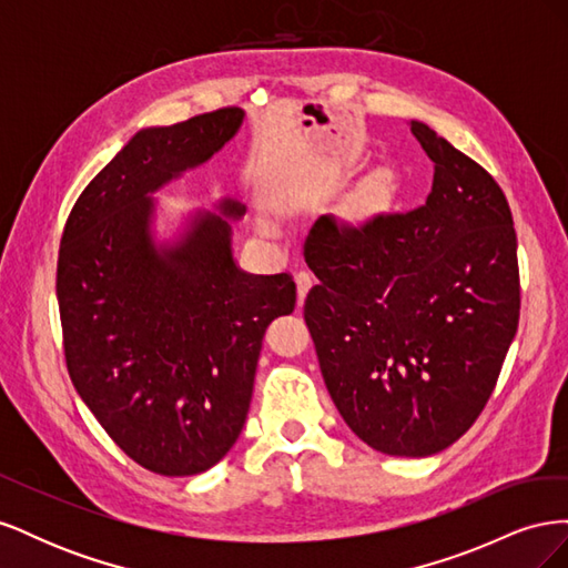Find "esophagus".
<instances>
[{
	"label": "esophagus",
	"instance_id": "esophagus-1",
	"mask_svg": "<svg viewBox=\"0 0 568 568\" xmlns=\"http://www.w3.org/2000/svg\"><path fill=\"white\" fill-rule=\"evenodd\" d=\"M294 280H296V291H298V305H301V303L305 301L307 288L313 286V280H315V277H313V272H311V270H303V267H301V270L296 272V277H294Z\"/></svg>",
	"mask_w": 568,
	"mask_h": 568
}]
</instances>
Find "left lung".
Masks as SVG:
<instances>
[{
  "label": "left lung",
  "mask_w": 568,
  "mask_h": 568,
  "mask_svg": "<svg viewBox=\"0 0 568 568\" xmlns=\"http://www.w3.org/2000/svg\"><path fill=\"white\" fill-rule=\"evenodd\" d=\"M409 130L434 161L432 192L357 225L322 215L303 246L320 280L303 315L351 432L384 455L428 457L484 412L521 296L500 184L428 125Z\"/></svg>",
  "instance_id": "8db88e82"
}]
</instances>
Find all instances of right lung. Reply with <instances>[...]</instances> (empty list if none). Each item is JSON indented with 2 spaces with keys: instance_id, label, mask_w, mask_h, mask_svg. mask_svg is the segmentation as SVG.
Listing matches in <instances>:
<instances>
[{
  "instance_id": "obj_1",
  "label": "right lung",
  "mask_w": 568,
  "mask_h": 568,
  "mask_svg": "<svg viewBox=\"0 0 568 568\" xmlns=\"http://www.w3.org/2000/svg\"><path fill=\"white\" fill-rule=\"evenodd\" d=\"M217 109L146 128L84 186L65 220L57 298L65 367L115 445L161 476H194L242 434L267 324L294 313L291 274H246L232 257V199L156 246L151 194L209 161L242 128Z\"/></svg>"
}]
</instances>
